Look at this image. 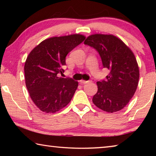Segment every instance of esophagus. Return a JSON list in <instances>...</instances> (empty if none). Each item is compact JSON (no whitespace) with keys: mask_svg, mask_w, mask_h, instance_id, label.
Returning a JSON list of instances; mask_svg holds the SVG:
<instances>
[{"mask_svg":"<svg viewBox=\"0 0 156 156\" xmlns=\"http://www.w3.org/2000/svg\"><path fill=\"white\" fill-rule=\"evenodd\" d=\"M89 80H80V83L81 84H86V83H89Z\"/></svg>","mask_w":156,"mask_h":156,"instance_id":"obj_1","label":"esophagus"}]
</instances>
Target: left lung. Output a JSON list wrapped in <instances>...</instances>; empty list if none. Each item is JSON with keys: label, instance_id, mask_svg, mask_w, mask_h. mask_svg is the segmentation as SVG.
I'll return each mask as SVG.
<instances>
[{"label": "left lung", "instance_id": "left-lung-1", "mask_svg": "<svg viewBox=\"0 0 156 156\" xmlns=\"http://www.w3.org/2000/svg\"><path fill=\"white\" fill-rule=\"evenodd\" d=\"M84 44L98 52L104 68L110 70L105 80L97 82L98 91L92 99L99 109L109 113L122 109L136 91L139 68L131 50L117 37L93 34Z\"/></svg>", "mask_w": 156, "mask_h": 156}]
</instances>
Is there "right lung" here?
Masks as SVG:
<instances>
[{
    "instance_id": "right-lung-1",
    "label": "right lung",
    "mask_w": 156,
    "mask_h": 156,
    "mask_svg": "<svg viewBox=\"0 0 156 156\" xmlns=\"http://www.w3.org/2000/svg\"><path fill=\"white\" fill-rule=\"evenodd\" d=\"M84 39L81 34L52 37L41 42L29 54L24 67L26 87L42 112H58L72 100L78 83L60 74L65 72L66 56Z\"/></svg>"
}]
</instances>
